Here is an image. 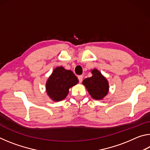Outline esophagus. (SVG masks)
Segmentation results:
<instances>
[{
    "mask_svg": "<svg viewBox=\"0 0 150 150\" xmlns=\"http://www.w3.org/2000/svg\"><path fill=\"white\" fill-rule=\"evenodd\" d=\"M83 77L82 75H79V76H78V79H79V83H81L82 82V81H83Z\"/></svg>",
    "mask_w": 150,
    "mask_h": 150,
    "instance_id": "esophagus-1",
    "label": "esophagus"
}]
</instances>
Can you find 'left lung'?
<instances>
[{
    "label": "left lung",
    "mask_w": 150,
    "mask_h": 150,
    "mask_svg": "<svg viewBox=\"0 0 150 150\" xmlns=\"http://www.w3.org/2000/svg\"><path fill=\"white\" fill-rule=\"evenodd\" d=\"M92 77L83 81V84L87 88L88 93L95 100H101L107 95L109 89L108 82L99 71L94 69L91 71Z\"/></svg>",
    "instance_id": "obj_1"
}]
</instances>
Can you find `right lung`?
<instances>
[{"label": "right lung", "mask_w": 150, "mask_h": 150, "mask_svg": "<svg viewBox=\"0 0 150 150\" xmlns=\"http://www.w3.org/2000/svg\"><path fill=\"white\" fill-rule=\"evenodd\" d=\"M79 80L71 70L57 67L54 70L46 82L45 88L47 95L55 102L64 99L73 86L77 85Z\"/></svg>", "instance_id": "obj_1"}]
</instances>
